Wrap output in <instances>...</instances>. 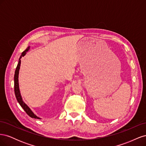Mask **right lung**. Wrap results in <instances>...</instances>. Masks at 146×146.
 Segmentation results:
<instances>
[{"label": "right lung", "instance_id": "add662e5", "mask_svg": "<svg viewBox=\"0 0 146 146\" xmlns=\"http://www.w3.org/2000/svg\"><path fill=\"white\" fill-rule=\"evenodd\" d=\"M30 48V46L28 47L22 53V54L20 56V58L19 59V62L18 64L17 65V67L16 68V70H15V77H14V82H15V96L16 99L18 102V103L19 104V105L21 106V107L23 108L24 111L26 112L28 115L32 117V118H35V119H41L40 117H38L37 116L35 115V114L33 113V111L32 110H30V108L28 107V106L26 105L24 101L23 100V99H22V97L20 93V91H19V82H18V76H19V69H20V65H21V58H22V56H24L27 52L29 50Z\"/></svg>", "mask_w": 146, "mask_h": 146}]
</instances>
